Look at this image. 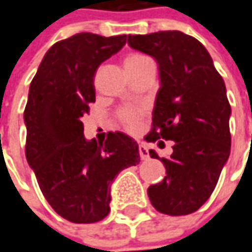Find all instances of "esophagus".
<instances>
[{"label":"esophagus","instance_id":"1","mask_svg":"<svg viewBox=\"0 0 252 252\" xmlns=\"http://www.w3.org/2000/svg\"><path fill=\"white\" fill-rule=\"evenodd\" d=\"M138 151H140L141 159H148V158H150V154H148V150H147V147H145V145H142V144H140V147H138Z\"/></svg>","mask_w":252,"mask_h":252}]
</instances>
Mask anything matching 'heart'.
Segmentation results:
<instances>
[{
    "label": "heart",
    "mask_w": 252,
    "mask_h": 252,
    "mask_svg": "<svg viewBox=\"0 0 252 252\" xmlns=\"http://www.w3.org/2000/svg\"><path fill=\"white\" fill-rule=\"evenodd\" d=\"M150 64H154L153 60L142 54V52H131L128 54L124 60V65H126L128 74L129 72H134L137 69H141L145 65H150ZM141 117V111L135 110V108H123L118 111V120L121 121V124L126 126V129H135L138 126V120Z\"/></svg>",
    "instance_id": "b5f03b06"
}]
</instances>
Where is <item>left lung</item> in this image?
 I'll return each instance as SVG.
<instances>
[{"label": "left lung", "mask_w": 252, "mask_h": 252, "mask_svg": "<svg viewBox=\"0 0 252 252\" xmlns=\"http://www.w3.org/2000/svg\"><path fill=\"white\" fill-rule=\"evenodd\" d=\"M128 44L159 65L161 88L144 138L161 148L164 141L174 142L168 158L150 150L167 174L148 188L150 201L162 214L195 213L211 197L229 157L231 105L224 80L205 47L181 31L128 35Z\"/></svg>", "instance_id": "8db88e82"}]
</instances>
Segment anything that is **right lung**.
I'll use <instances>...</instances> for the list:
<instances>
[{"mask_svg": "<svg viewBox=\"0 0 252 252\" xmlns=\"http://www.w3.org/2000/svg\"><path fill=\"white\" fill-rule=\"evenodd\" d=\"M126 42V35L80 32L55 42L30 85L24 111L25 157L52 210L75 224L110 213L115 175L140 164L138 144L123 132L104 142L84 138L81 118L95 102L96 68Z\"/></svg>", "mask_w": 252, "mask_h": 252, "instance_id": "right-lung-1", "label": "right lung"}]
</instances>
